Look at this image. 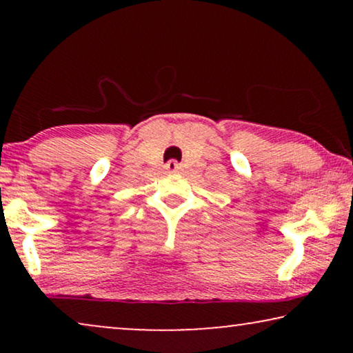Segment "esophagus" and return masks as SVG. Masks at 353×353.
Returning a JSON list of instances; mask_svg holds the SVG:
<instances>
[{
	"mask_svg": "<svg viewBox=\"0 0 353 353\" xmlns=\"http://www.w3.org/2000/svg\"><path fill=\"white\" fill-rule=\"evenodd\" d=\"M165 168H167V172L175 173V172L180 170L181 165H180V163H178L176 161H168V162L165 163Z\"/></svg>",
	"mask_w": 353,
	"mask_h": 353,
	"instance_id": "esophagus-1",
	"label": "esophagus"
}]
</instances>
